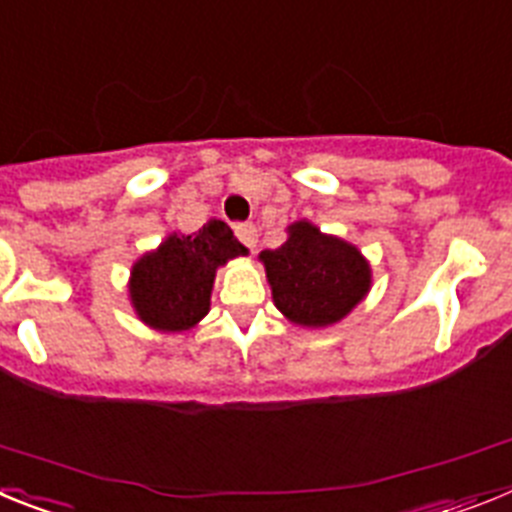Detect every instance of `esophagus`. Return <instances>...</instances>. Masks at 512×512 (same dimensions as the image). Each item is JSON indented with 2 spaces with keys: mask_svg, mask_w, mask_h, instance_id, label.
Masks as SVG:
<instances>
[{
  "mask_svg": "<svg viewBox=\"0 0 512 512\" xmlns=\"http://www.w3.org/2000/svg\"><path fill=\"white\" fill-rule=\"evenodd\" d=\"M235 235H238V241L246 248H251V251L256 248V243H259V233H256V228H253L251 223L235 225Z\"/></svg>",
  "mask_w": 512,
  "mask_h": 512,
  "instance_id": "obj_1",
  "label": "esophagus"
}]
</instances>
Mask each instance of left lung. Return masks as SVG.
Wrapping results in <instances>:
<instances>
[{
	"label": "left lung",
	"mask_w": 512,
	"mask_h": 512,
	"mask_svg": "<svg viewBox=\"0 0 512 512\" xmlns=\"http://www.w3.org/2000/svg\"><path fill=\"white\" fill-rule=\"evenodd\" d=\"M287 241L261 251L271 297L284 318L305 328L343 320L372 287V269L356 246L320 233L307 220L289 225Z\"/></svg>",
	"instance_id": "obj_1"
}]
</instances>
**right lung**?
<instances>
[{
    "label": "right lung",
    "mask_w": 512,
    "mask_h": 512,
    "mask_svg": "<svg viewBox=\"0 0 512 512\" xmlns=\"http://www.w3.org/2000/svg\"><path fill=\"white\" fill-rule=\"evenodd\" d=\"M246 253L223 220H210L192 235L171 233L130 271V302L138 318L161 333L194 328L210 312L217 266Z\"/></svg>",
    "instance_id": "obj_1"
}]
</instances>
